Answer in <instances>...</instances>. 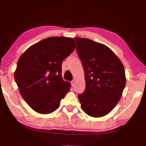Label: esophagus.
Returning <instances> with one entry per match:
<instances>
[{
    "instance_id": "1",
    "label": "esophagus",
    "mask_w": 146,
    "mask_h": 146,
    "mask_svg": "<svg viewBox=\"0 0 146 146\" xmlns=\"http://www.w3.org/2000/svg\"><path fill=\"white\" fill-rule=\"evenodd\" d=\"M75 80H73L72 81H71V85H72V86L75 85Z\"/></svg>"
}]
</instances>
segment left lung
Segmentation results:
<instances>
[{"instance_id": "1", "label": "left lung", "mask_w": 146, "mask_h": 146, "mask_svg": "<svg viewBox=\"0 0 146 146\" xmlns=\"http://www.w3.org/2000/svg\"><path fill=\"white\" fill-rule=\"evenodd\" d=\"M75 39L86 80L84 92L78 95L81 108L90 117H103L122 97L126 83L124 68L108 46L88 38Z\"/></svg>"}]
</instances>
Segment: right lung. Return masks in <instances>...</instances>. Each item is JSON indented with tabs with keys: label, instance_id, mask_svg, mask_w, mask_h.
I'll use <instances>...</instances> for the list:
<instances>
[{
	"label": "right lung",
	"instance_id": "1",
	"mask_svg": "<svg viewBox=\"0 0 146 146\" xmlns=\"http://www.w3.org/2000/svg\"><path fill=\"white\" fill-rule=\"evenodd\" d=\"M72 38L48 37L27 49L14 73L19 92L37 113L49 114L60 106L71 84L62 77V64L75 49Z\"/></svg>",
	"mask_w": 146,
	"mask_h": 146
}]
</instances>
